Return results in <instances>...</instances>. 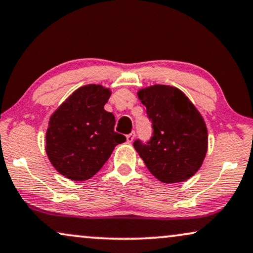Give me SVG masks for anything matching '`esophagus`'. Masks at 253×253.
<instances>
[{"label":"esophagus","mask_w":253,"mask_h":253,"mask_svg":"<svg viewBox=\"0 0 253 253\" xmlns=\"http://www.w3.org/2000/svg\"><path fill=\"white\" fill-rule=\"evenodd\" d=\"M134 137H135V133L134 132H132V133H129V134H127L126 135V140H127V142H132L133 140H134Z\"/></svg>","instance_id":"34e87169"}]
</instances>
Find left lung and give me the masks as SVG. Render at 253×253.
Returning a JSON list of instances; mask_svg holds the SVG:
<instances>
[{
    "instance_id": "obj_1",
    "label": "left lung",
    "mask_w": 253,
    "mask_h": 253,
    "mask_svg": "<svg viewBox=\"0 0 253 253\" xmlns=\"http://www.w3.org/2000/svg\"><path fill=\"white\" fill-rule=\"evenodd\" d=\"M152 121L153 136L134 148L159 181H187L203 164L208 130L202 116L183 92L168 85H153L137 92Z\"/></svg>"
}]
</instances>
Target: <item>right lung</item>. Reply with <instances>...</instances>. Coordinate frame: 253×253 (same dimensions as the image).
<instances>
[{"instance_id":"obj_1","label":"right lung","mask_w":253,"mask_h":253,"mask_svg":"<svg viewBox=\"0 0 253 253\" xmlns=\"http://www.w3.org/2000/svg\"><path fill=\"white\" fill-rule=\"evenodd\" d=\"M111 91L89 84L76 89L50 117L45 150L59 174L85 181L100 170L118 143L126 141L114 132L116 118L105 111Z\"/></svg>"}]
</instances>
